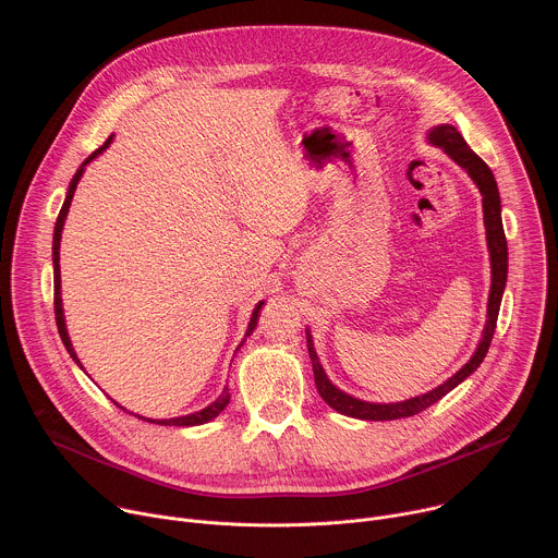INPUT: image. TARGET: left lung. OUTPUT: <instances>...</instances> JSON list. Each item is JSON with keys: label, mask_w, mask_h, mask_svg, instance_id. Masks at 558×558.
<instances>
[{"label": "left lung", "mask_w": 558, "mask_h": 558, "mask_svg": "<svg viewBox=\"0 0 558 558\" xmlns=\"http://www.w3.org/2000/svg\"><path fill=\"white\" fill-rule=\"evenodd\" d=\"M430 141L439 147H444V151L457 161L480 187L482 196H484V220H486V235H488V250H490V263H493V287H490V298H488V323L484 329V338L476 347L474 355L470 357V362L457 371L448 381H444L441 386H437L435 390L413 397V400L400 402V404H368L362 400H355V397L342 392L340 388H336L329 377L325 375V368L317 360L315 351H313V342L311 336H306V347H308V357L313 364V375H315V388L320 392L323 400L336 409L342 415L349 417H357V420H371V422H388V420H402V417H413L422 411H426L428 407H433L435 402H439L446 392H450L454 386H459L472 371H476L490 349L495 329H497V317H499V306H501V298H504V289H506V278H508V243H506V233H504V222H501V198H499V187L495 181L493 170L476 156L468 143L463 141V136L457 132V128L452 125H437L435 130H430Z\"/></svg>", "instance_id": "8db88e82"}]
</instances>
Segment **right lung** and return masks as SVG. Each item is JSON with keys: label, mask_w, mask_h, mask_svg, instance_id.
Here are the masks:
<instances>
[{"label": "right lung", "mask_w": 558, "mask_h": 558, "mask_svg": "<svg viewBox=\"0 0 558 558\" xmlns=\"http://www.w3.org/2000/svg\"><path fill=\"white\" fill-rule=\"evenodd\" d=\"M110 141H112V136H108L106 138V143L101 145V147H97L86 161H84V166L76 170V174L72 177V181H70V190H68V196H65V201H63V207H61V211H59V216H57V222H54V235H52V265H54V320H57V329H59V336H61V342H63V347L68 349V353H70V357L78 364V360H76V353H74V349H72V344H70V338H68V331H65V323H63V311H61V280H59V243H61V229H63V220H65V216H68V209H70V201H72V196H74V190H76V183H78V179H82V174H84V168L93 161V158L97 156V154H101L108 145H110ZM260 306H263V302H258L256 304V308H254V313H252V320H250V329H247V336L256 329V323H258V311H260ZM82 366V364H78ZM84 368V366H82ZM229 404V388H225L222 390V395L218 397V400L214 402V404H209L207 409H203V411H198V413H194V415H187V417H177V420H147V422H151V424H161V426H198V424H205V422H209V420H214L216 415H220L222 413V409ZM121 409V407H119ZM138 417V415H136ZM138 420H143V417H138Z\"/></svg>", "instance_id": "1"}]
</instances>
